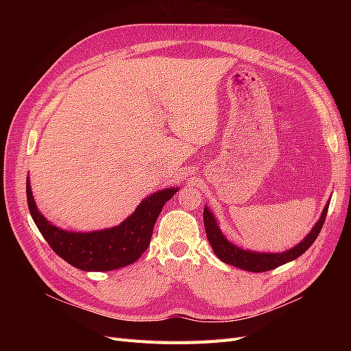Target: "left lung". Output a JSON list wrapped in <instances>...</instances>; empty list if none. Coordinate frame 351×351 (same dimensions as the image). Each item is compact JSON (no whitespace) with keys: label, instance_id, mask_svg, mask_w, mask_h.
<instances>
[{"label":"left lung","instance_id":"obj_1","mask_svg":"<svg viewBox=\"0 0 351 351\" xmlns=\"http://www.w3.org/2000/svg\"><path fill=\"white\" fill-rule=\"evenodd\" d=\"M328 206L329 204L325 206L321 219L316 222V226L312 228L309 236H307L302 243L297 244L295 247L287 250L284 253H256L250 250H243L234 246V244H231L224 236H222L221 230L218 228L217 219L210 214L208 208H205L204 210L206 237L210 243L212 250H214V253L224 263L232 265V267H237L240 269L250 271V272H267L302 256V254L312 246L313 241L316 240L317 236H319V232L324 227Z\"/></svg>","mask_w":351,"mask_h":351}]
</instances>
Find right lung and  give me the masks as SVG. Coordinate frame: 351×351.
Instances as JSON below:
<instances>
[{"mask_svg":"<svg viewBox=\"0 0 351 351\" xmlns=\"http://www.w3.org/2000/svg\"><path fill=\"white\" fill-rule=\"evenodd\" d=\"M178 189H164L136 208L119 227L92 232H70L57 228L38 210L29 180L26 196L30 215L49 247L71 267L82 271H112L132 265L142 256L151 243L154 226L167 200Z\"/></svg>","mask_w":351,"mask_h":351,"instance_id":"1","label":"right lung"}]
</instances>
